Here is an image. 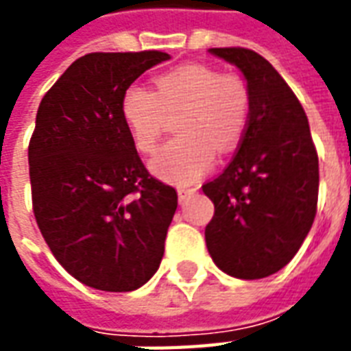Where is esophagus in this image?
I'll use <instances>...</instances> for the list:
<instances>
[{"mask_svg": "<svg viewBox=\"0 0 351 351\" xmlns=\"http://www.w3.org/2000/svg\"><path fill=\"white\" fill-rule=\"evenodd\" d=\"M195 193V188H178V199L184 201V199H188L190 195Z\"/></svg>", "mask_w": 351, "mask_h": 351, "instance_id": "obj_1", "label": "esophagus"}]
</instances>
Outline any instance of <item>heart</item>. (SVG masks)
<instances>
[{
    "label": "heart",
    "mask_w": 351,
    "mask_h": 351,
    "mask_svg": "<svg viewBox=\"0 0 351 351\" xmlns=\"http://www.w3.org/2000/svg\"><path fill=\"white\" fill-rule=\"evenodd\" d=\"M248 90L241 77L221 75L203 64H188L156 77V92L131 84L120 112L141 152H152L167 114L184 108L176 122L178 137L161 146L150 169L173 184L197 182L216 161V148L229 152L243 135L248 118Z\"/></svg>",
    "instance_id": "obj_1"
}]
</instances>
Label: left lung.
Masks as SVG:
<instances>
[{
    "label": "left lung",
    "instance_id": "obj_1",
    "mask_svg": "<svg viewBox=\"0 0 351 351\" xmlns=\"http://www.w3.org/2000/svg\"><path fill=\"white\" fill-rule=\"evenodd\" d=\"M243 73L248 122L226 171L203 186L214 203L206 248L229 276L258 280L286 267L316 216L317 154L308 118L291 88L248 49H208Z\"/></svg>",
    "mask_w": 351,
    "mask_h": 351
}]
</instances>
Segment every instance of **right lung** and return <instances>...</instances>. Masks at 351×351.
Instances as JSON below:
<instances>
[{"label": "right lung", "mask_w": 351, "mask_h": 351, "mask_svg": "<svg viewBox=\"0 0 351 351\" xmlns=\"http://www.w3.org/2000/svg\"><path fill=\"white\" fill-rule=\"evenodd\" d=\"M169 54L93 52L45 93L27 148L45 241L71 276L101 291L152 278L175 216V188L156 180L123 123V92Z\"/></svg>", "instance_id": "1"}]
</instances>
